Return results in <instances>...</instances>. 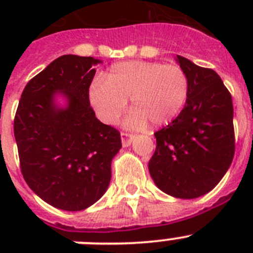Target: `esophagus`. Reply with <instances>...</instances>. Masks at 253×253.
<instances>
[{
    "mask_svg": "<svg viewBox=\"0 0 253 253\" xmlns=\"http://www.w3.org/2000/svg\"><path fill=\"white\" fill-rule=\"evenodd\" d=\"M134 134L126 133V131H122V143L123 147H129L131 144V140L134 139Z\"/></svg>",
    "mask_w": 253,
    "mask_h": 253,
    "instance_id": "obj_1",
    "label": "esophagus"
}]
</instances>
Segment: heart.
Returning <instances> with one entry per match:
<instances>
[{"label": "heart", "instance_id": "obj_1", "mask_svg": "<svg viewBox=\"0 0 253 253\" xmlns=\"http://www.w3.org/2000/svg\"><path fill=\"white\" fill-rule=\"evenodd\" d=\"M190 93L189 77L176 64L129 60L116 63L90 88V101L100 119L114 124L131 107L125 124L143 128L151 122L163 126L175 120L186 105Z\"/></svg>", "mask_w": 253, "mask_h": 253}]
</instances>
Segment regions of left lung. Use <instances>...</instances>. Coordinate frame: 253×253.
Returning <instances> with one entry per match:
<instances>
[{"label":"left lung","instance_id":"1","mask_svg":"<svg viewBox=\"0 0 253 253\" xmlns=\"http://www.w3.org/2000/svg\"><path fill=\"white\" fill-rule=\"evenodd\" d=\"M189 77L186 105L154 133L149 173L163 193L180 199L205 195L225 175L234 156L232 96L215 71L177 55Z\"/></svg>","mask_w":253,"mask_h":253}]
</instances>
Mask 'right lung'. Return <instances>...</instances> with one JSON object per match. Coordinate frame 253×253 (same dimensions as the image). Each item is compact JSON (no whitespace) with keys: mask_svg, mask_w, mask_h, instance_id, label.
Masks as SVG:
<instances>
[{"mask_svg":"<svg viewBox=\"0 0 253 253\" xmlns=\"http://www.w3.org/2000/svg\"><path fill=\"white\" fill-rule=\"evenodd\" d=\"M97 63L73 54L53 60L28 82L13 120L24 180L44 202L67 211L86 209L104 195L122 148L119 131L102 124L90 106ZM57 94L66 108L55 104Z\"/></svg>","mask_w":253,"mask_h":253,"instance_id":"right-lung-1","label":"right lung"}]
</instances>
